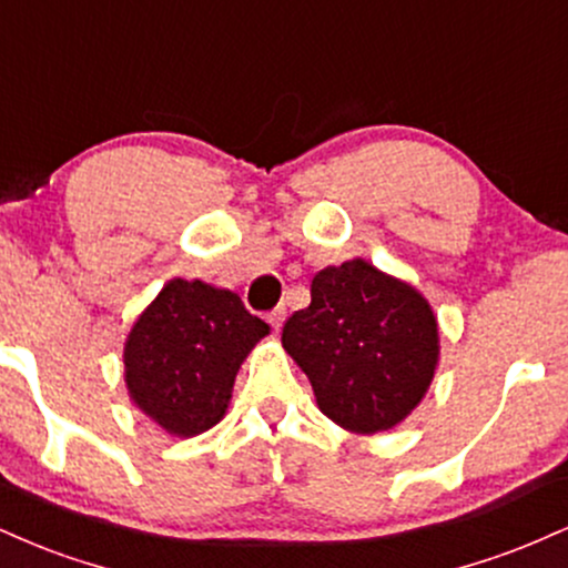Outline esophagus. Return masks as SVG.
<instances>
[{
  "instance_id": "1",
  "label": "esophagus",
  "mask_w": 568,
  "mask_h": 568,
  "mask_svg": "<svg viewBox=\"0 0 568 568\" xmlns=\"http://www.w3.org/2000/svg\"><path fill=\"white\" fill-rule=\"evenodd\" d=\"M266 321H270L272 328L280 331V325H283V321H285V306H275V310L266 315Z\"/></svg>"
}]
</instances>
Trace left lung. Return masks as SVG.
I'll return each mask as SVG.
<instances>
[{"mask_svg": "<svg viewBox=\"0 0 568 568\" xmlns=\"http://www.w3.org/2000/svg\"><path fill=\"white\" fill-rule=\"evenodd\" d=\"M283 349L331 422L376 435L400 425L427 395L440 331L414 285L349 258L312 277V302L285 321Z\"/></svg>", "mask_w": 568, "mask_h": 568, "instance_id": "left-lung-1", "label": "left lung"}]
</instances>
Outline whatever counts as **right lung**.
Instances as JSON below:
<instances>
[{
  "mask_svg": "<svg viewBox=\"0 0 568 568\" xmlns=\"http://www.w3.org/2000/svg\"><path fill=\"white\" fill-rule=\"evenodd\" d=\"M270 334L230 288L173 277L133 325L122 363L133 406L173 438H194L224 419L234 376Z\"/></svg>",
  "mask_w": 568,
  "mask_h": 568,
  "instance_id": "right-lung-1",
  "label": "right lung"
}]
</instances>
